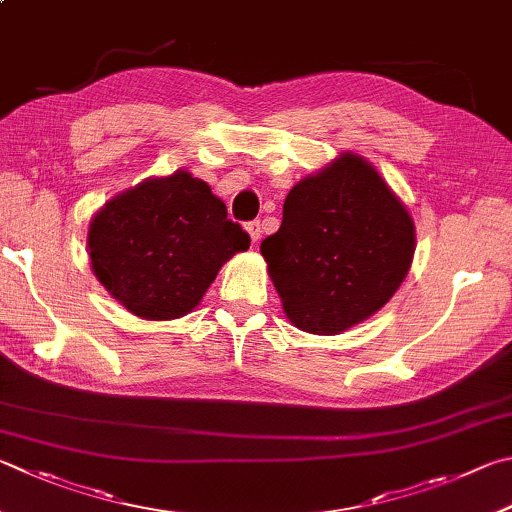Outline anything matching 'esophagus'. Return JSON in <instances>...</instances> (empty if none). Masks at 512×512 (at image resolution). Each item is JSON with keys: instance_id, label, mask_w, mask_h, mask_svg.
<instances>
[{"instance_id": "esophagus-1", "label": "esophagus", "mask_w": 512, "mask_h": 512, "mask_svg": "<svg viewBox=\"0 0 512 512\" xmlns=\"http://www.w3.org/2000/svg\"><path fill=\"white\" fill-rule=\"evenodd\" d=\"M246 230H248L250 239H253V244H255V241H257L259 237H262V226H259V221H248Z\"/></svg>"}]
</instances>
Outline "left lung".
Returning a JSON list of instances; mask_svg holds the SVG:
<instances>
[{
	"instance_id": "8db88e82",
	"label": "left lung",
	"mask_w": 512,
	"mask_h": 512,
	"mask_svg": "<svg viewBox=\"0 0 512 512\" xmlns=\"http://www.w3.org/2000/svg\"><path fill=\"white\" fill-rule=\"evenodd\" d=\"M414 244L401 199L374 165L347 152L293 185L280 230L259 250L286 318L336 336L389 302L410 271Z\"/></svg>"
}]
</instances>
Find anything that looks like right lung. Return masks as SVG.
<instances>
[{
	"label": "right lung",
	"mask_w": 512,
	"mask_h": 512,
	"mask_svg": "<svg viewBox=\"0 0 512 512\" xmlns=\"http://www.w3.org/2000/svg\"><path fill=\"white\" fill-rule=\"evenodd\" d=\"M89 257L111 297L145 320L190 313L250 237L210 185L179 170L116 194L89 224Z\"/></svg>",
	"instance_id": "1"
}]
</instances>
